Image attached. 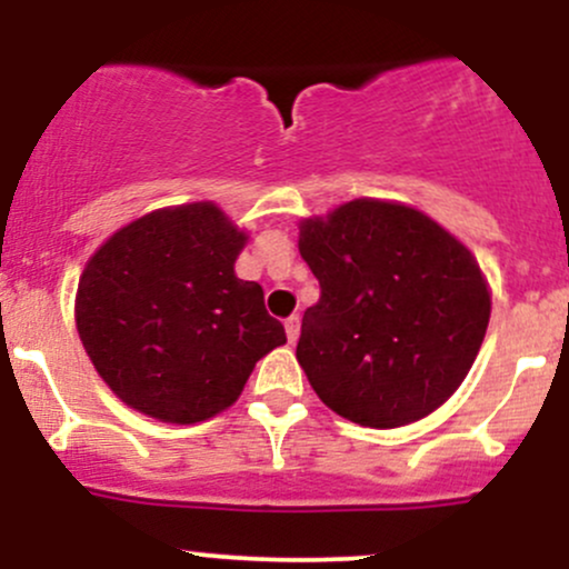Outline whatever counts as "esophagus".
Masks as SVG:
<instances>
[{
	"label": "esophagus",
	"mask_w": 569,
	"mask_h": 569,
	"mask_svg": "<svg viewBox=\"0 0 569 569\" xmlns=\"http://www.w3.org/2000/svg\"><path fill=\"white\" fill-rule=\"evenodd\" d=\"M299 329H302V321H299V316L286 318V337H289L291 345L299 339Z\"/></svg>",
	"instance_id": "1"
}]
</instances>
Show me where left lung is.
Listing matches in <instances>:
<instances>
[{
  "label": "left lung",
  "instance_id": "1",
  "mask_svg": "<svg viewBox=\"0 0 569 569\" xmlns=\"http://www.w3.org/2000/svg\"><path fill=\"white\" fill-rule=\"evenodd\" d=\"M321 283L297 361L318 398L363 428H401L460 388L485 342L492 297L452 232L396 200L358 198L299 221Z\"/></svg>",
  "mask_w": 569,
  "mask_h": 569
}]
</instances>
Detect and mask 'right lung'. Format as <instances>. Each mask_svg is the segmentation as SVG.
Listing matches in <instances>:
<instances>
[{
	"instance_id": "1",
	"label": "right lung",
	"mask_w": 569,
	"mask_h": 569,
	"mask_svg": "<svg viewBox=\"0 0 569 569\" xmlns=\"http://www.w3.org/2000/svg\"><path fill=\"white\" fill-rule=\"evenodd\" d=\"M248 232L211 200L120 227L84 264L74 299L82 348L141 415L194 426L230 409L259 358L286 342L264 291L234 276Z\"/></svg>"
}]
</instances>
